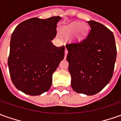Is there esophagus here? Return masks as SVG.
Here are the masks:
<instances>
[{"label": "esophagus", "instance_id": "34e87169", "mask_svg": "<svg viewBox=\"0 0 121 121\" xmlns=\"http://www.w3.org/2000/svg\"><path fill=\"white\" fill-rule=\"evenodd\" d=\"M67 54H68V51H67V49L65 48V57H66Z\"/></svg>", "mask_w": 121, "mask_h": 121}]
</instances>
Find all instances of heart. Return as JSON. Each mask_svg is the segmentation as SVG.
I'll list each match as a JSON object with an SVG mask.
<instances>
[{
  "mask_svg": "<svg viewBox=\"0 0 121 121\" xmlns=\"http://www.w3.org/2000/svg\"><path fill=\"white\" fill-rule=\"evenodd\" d=\"M78 29V30L75 36V38L78 40H81L85 38L87 34V30L86 26H85L83 23H73L68 26H64L60 30V34L62 36L67 38V37L71 36Z\"/></svg>",
  "mask_w": 121,
  "mask_h": 121,
  "instance_id": "b5f03b06",
  "label": "heart"
}]
</instances>
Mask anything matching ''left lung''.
I'll use <instances>...</instances> for the list:
<instances>
[{
    "instance_id": "obj_1",
    "label": "left lung",
    "mask_w": 121,
    "mask_h": 121,
    "mask_svg": "<svg viewBox=\"0 0 121 121\" xmlns=\"http://www.w3.org/2000/svg\"><path fill=\"white\" fill-rule=\"evenodd\" d=\"M90 30L79 42L67 43L68 69L72 89L93 95L101 91L112 77L117 48L113 33L102 24L87 22Z\"/></svg>"
}]
</instances>
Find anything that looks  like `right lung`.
<instances>
[{
  "mask_svg": "<svg viewBox=\"0 0 121 121\" xmlns=\"http://www.w3.org/2000/svg\"><path fill=\"white\" fill-rule=\"evenodd\" d=\"M60 16L47 19L32 18L19 24L13 31L8 59L13 84L30 95L50 89L52 74L64 57L65 46L51 42L57 34Z\"/></svg>",
  "mask_w": 121,
  "mask_h": 121,
  "instance_id": "1",
  "label": "right lung"
}]
</instances>
